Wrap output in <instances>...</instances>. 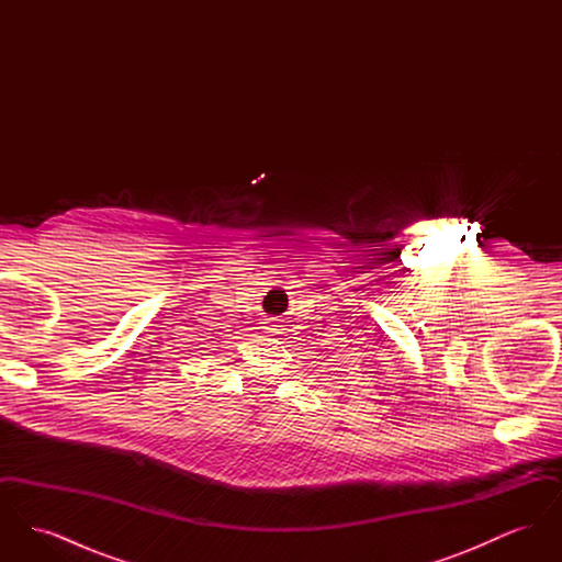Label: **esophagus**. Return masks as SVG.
<instances>
[{
    "instance_id": "esophagus-1",
    "label": "esophagus",
    "mask_w": 562,
    "mask_h": 562,
    "mask_svg": "<svg viewBox=\"0 0 562 562\" xmlns=\"http://www.w3.org/2000/svg\"><path fill=\"white\" fill-rule=\"evenodd\" d=\"M269 330H276V328H269Z\"/></svg>"
}]
</instances>
